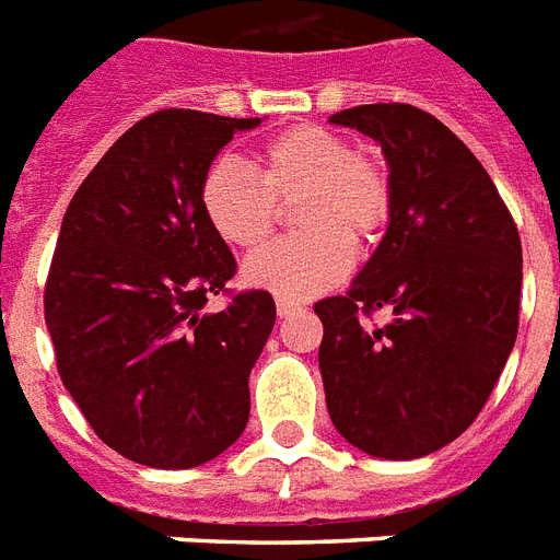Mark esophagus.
<instances>
[{
  "label": "esophagus",
  "mask_w": 560,
  "mask_h": 560,
  "mask_svg": "<svg viewBox=\"0 0 560 560\" xmlns=\"http://www.w3.org/2000/svg\"><path fill=\"white\" fill-rule=\"evenodd\" d=\"M276 311H279L281 319H288V316H296L302 307L296 302H288V299H276Z\"/></svg>",
  "instance_id": "34e87169"
}]
</instances>
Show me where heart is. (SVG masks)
Returning <instances> with one entry per match:
<instances>
[{
	"mask_svg": "<svg viewBox=\"0 0 560 560\" xmlns=\"http://www.w3.org/2000/svg\"><path fill=\"white\" fill-rule=\"evenodd\" d=\"M261 178L244 162L220 156L202 174L200 202L226 244L253 249L270 235L279 202H296L305 235L261 246L244 264L253 288L302 302L349 276L354 242L372 241L389 220V171L372 151L319 125H299L261 151Z\"/></svg>",
	"mask_w": 560,
	"mask_h": 560,
	"instance_id": "heart-1",
	"label": "heart"
}]
</instances>
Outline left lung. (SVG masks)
Listing matches in <instances>:
<instances>
[{"mask_svg": "<svg viewBox=\"0 0 560 560\" xmlns=\"http://www.w3.org/2000/svg\"><path fill=\"white\" fill-rule=\"evenodd\" d=\"M381 144L386 235L346 296L316 302L319 372L337 433L377 459H418L459 439L517 340L523 249L488 171L459 136L409 104L334 113ZM386 306L393 319H359Z\"/></svg>", "mask_w": 560, "mask_h": 560, "instance_id": "left-lung-1", "label": "left lung"}]
</instances>
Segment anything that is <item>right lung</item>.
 I'll return each instance as SVG.
<instances>
[{"label": "right lung", "instance_id": "add662e5", "mask_svg": "<svg viewBox=\"0 0 560 560\" xmlns=\"http://www.w3.org/2000/svg\"><path fill=\"white\" fill-rule=\"evenodd\" d=\"M258 125L160 109L101 156L63 214L46 281L57 372L101 442L148 468H197L249 421L276 302L249 290L206 311L235 258L200 183L223 144Z\"/></svg>", "mask_w": 560, "mask_h": 560}]
</instances>
